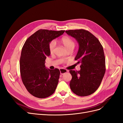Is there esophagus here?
<instances>
[{"instance_id": "esophagus-1", "label": "esophagus", "mask_w": 123, "mask_h": 123, "mask_svg": "<svg viewBox=\"0 0 123 123\" xmlns=\"http://www.w3.org/2000/svg\"><path fill=\"white\" fill-rule=\"evenodd\" d=\"M59 71H60V73L61 74H64L66 73H67L68 72V70H66V69H59Z\"/></svg>"}]
</instances>
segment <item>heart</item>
<instances>
[{"label":"heart","mask_w":123,"mask_h":123,"mask_svg":"<svg viewBox=\"0 0 123 123\" xmlns=\"http://www.w3.org/2000/svg\"><path fill=\"white\" fill-rule=\"evenodd\" d=\"M60 42L67 51L73 50L75 47V42L74 40L69 36H64L62 37L60 39ZM56 42L54 40L51 41L49 44V50L51 54H53L54 52Z\"/></svg>","instance_id":"obj_1"}]
</instances>
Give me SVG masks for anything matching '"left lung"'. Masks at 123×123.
I'll list each match as a JSON object with an SVG mask.
<instances>
[{
    "instance_id": "obj_1",
    "label": "left lung",
    "mask_w": 123,
    "mask_h": 123,
    "mask_svg": "<svg viewBox=\"0 0 123 123\" xmlns=\"http://www.w3.org/2000/svg\"><path fill=\"white\" fill-rule=\"evenodd\" d=\"M66 32L79 43L75 60L76 64L81 65L80 71H69L72 77L70 88L77 95H91L99 87L106 71L103 46L95 36L85 30H70Z\"/></svg>"
}]
</instances>
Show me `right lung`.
Wrapping results in <instances>:
<instances>
[{"mask_svg": "<svg viewBox=\"0 0 123 123\" xmlns=\"http://www.w3.org/2000/svg\"><path fill=\"white\" fill-rule=\"evenodd\" d=\"M65 31L40 29L25 41L21 50L20 71L23 83L35 97L43 98L54 93L60 75L59 69H47L44 64L50 55L49 44Z\"/></svg>", "mask_w": 123, "mask_h": 123, "instance_id": "add662e5", "label": "right lung"}]
</instances>
